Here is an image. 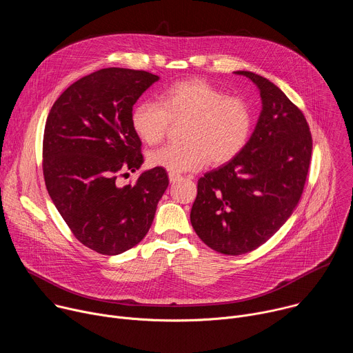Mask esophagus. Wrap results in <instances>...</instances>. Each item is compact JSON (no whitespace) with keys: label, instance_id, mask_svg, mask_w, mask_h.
<instances>
[{"label":"esophagus","instance_id":"1","mask_svg":"<svg viewBox=\"0 0 353 353\" xmlns=\"http://www.w3.org/2000/svg\"><path fill=\"white\" fill-rule=\"evenodd\" d=\"M183 179V176L181 174H177V173H169V180H170V183H177V181H180Z\"/></svg>","mask_w":353,"mask_h":353}]
</instances>
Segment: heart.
Listing matches in <instances>:
<instances>
[{
    "label": "heart",
    "mask_w": 353,
    "mask_h": 353,
    "mask_svg": "<svg viewBox=\"0 0 353 353\" xmlns=\"http://www.w3.org/2000/svg\"><path fill=\"white\" fill-rule=\"evenodd\" d=\"M183 143L149 154V163L170 173L194 172L208 162L223 165L237 157L251 135L254 116L248 102L226 96L204 79H184L165 88L158 102L138 103L131 113L134 132L148 145L159 143L170 123L185 121Z\"/></svg>",
    "instance_id": "heart-1"
}]
</instances>
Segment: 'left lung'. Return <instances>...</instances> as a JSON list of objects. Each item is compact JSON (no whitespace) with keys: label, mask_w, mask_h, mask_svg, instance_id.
<instances>
[{"label":"left lung","mask_w":353,"mask_h":353,"mask_svg":"<svg viewBox=\"0 0 353 353\" xmlns=\"http://www.w3.org/2000/svg\"><path fill=\"white\" fill-rule=\"evenodd\" d=\"M263 110L241 152L198 180L191 225L208 247L228 256L253 251L293 214L303 192L313 141L297 106L271 81L250 71Z\"/></svg>","instance_id":"1"}]
</instances>
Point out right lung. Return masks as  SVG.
Returning <instances> with one entry per match:
<instances>
[{"instance_id":"right-lung-1","label":"right lung","mask_w":353,"mask_h":353,"mask_svg":"<svg viewBox=\"0 0 353 353\" xmlns=\"http://www.w3.org/2000/svg\"><path fill=\"white\" fill-rule=\"evenodd\" d=\"M158 79L146 71L99 70L68 86L47 116L43 174L48 195L74 236L99 254L117 256L137 245L169 185L161 168L141 173L134 184H117L143 163L131 113Z\"/></svg>"}]
</instances>
